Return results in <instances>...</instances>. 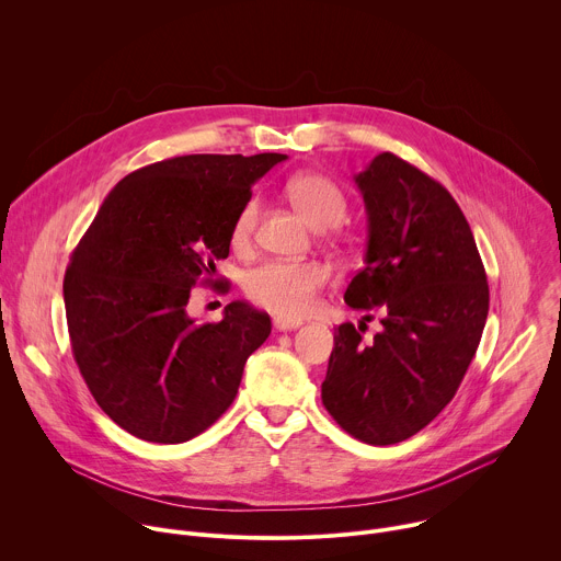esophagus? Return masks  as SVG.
Masks as SVG:
<instances>
[{"instance_id":"34e87169","label":"esophagus","mask_w":561,"mask_h":561,"mask_svg":"<svg viewBox=\"0 0 561 561\" xmlns=\"http://www.w3.org/2000/svg\"><path fill=\"white\" fill-rule=\"evenodd\" d=\"M273 327H275V331H295L301 327V322H297V319H288V317H275Z\"/></svg>"}]
</instances>
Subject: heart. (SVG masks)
I'll use <instances>...</instances> for the list:
<instances>
[{
  "mask_svg": "<svg viewBox=\"0 0 561 561\" xmlns=\"http://www.w3.org/2000/svg\"><path fill=\"white\" fill-rule=\"evenodd\" d=\"M286 195L299 215L317 230L335 228L344 221L348 199L327 175L301 173L288 180ZM260 217V199L251 197L237 210L230 226V249L244 253ZM329 282V268L317 262H266L247 275L244 288L253 304L284 314L301 317L312 310L319 290Z\"/></svg>",
  "mask_w": 561,
  "mask_h": 561,
  "instance_id": "heart-1",
  "label": "heart"
}]
</instances>
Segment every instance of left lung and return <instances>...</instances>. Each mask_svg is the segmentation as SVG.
Segmentation results:
<instances>
[{"label":"left lung","instance_id":"left-lung-1","mask_svg":"<svg viewBox=\"0 0 561 561\" xmlns=\"http://www.w3.org/2000/svg\"><path fill=\"white\" fill-rule=\"evenodd\" d=\"M355 184L368 242L344 301L379 308L383 329L370 342L351 322L335 331L322 402L348 435L388 446L455 397L484 333L489 284L470 226L439 182L379 152Z\"/></svg>","mask_w":561,"mask_h":561}]
</instances>
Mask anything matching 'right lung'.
Here are the masks:
<instances>
[{
  "mask_svg": "<svg viewBox=\"0 0 561 561\" xmlns=\"http://www.w3.org/2000/svg\"><path fill=\"white\" fill-rule=\"evenodd\" d=\"M286 154H184L126 175L70 255L64 304L75 362L100 409L130 435L182 444L232 404L271 317L230 301L221 322L186 306L230 251L251 186Z\"/></svg>",
  "mask_w": 561,
  "mask_h": 561,
  "instance_id": "obj_1",
  "label": "right lung"
}]
</instances>
